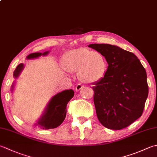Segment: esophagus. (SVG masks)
<instances>
[{
	"label": "esophagus",
	"instance_id": "esophagus-1",
	"mask_svg": "<svg viewBox=\"0 0 157 157\" xmlns=\"http://www.w3.org/2000/svg\"><path fill=\"white\" fill-rule=\"evenodd\" d=\"M83 87H84V86H82V84H78V85H77L76 86H75V90H76V91L80 90Z\"/></svg>",
	"mask_w": 157,
	"mask_h": 157
}]
</instances>
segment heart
Returning a JSON list of instances; mask_svg holds the SVG:
<instances>
[{
	"label": "heart",
	"mask_w": 157,
	"mask_h": 157,
	"mask_svg": "<svg viewBox=\"0 0 157 157\" xmlns=\"http://www.w3.org/2000/svg\"><path fill=\"white\" fill-rule=\"evenodd\" d=\"M63 69L67 72H77L78 79L85 84L99 82L107 71V60L99 51L80 48L67 52L62 60Z\"/></svg>",
	"instance_id": "heart-1"
}]
</instances>
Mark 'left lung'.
Listing matches in <instances>:
<instances>
[{"instance_id":"obj_1","label":"left lung","mask_w":157,"mask_h":157,"mask_svg":"<svg viewBox=\"0 0 157 157\" xmlns=\"http://www.w3.org/2000/svg\"><path fill=\"white\" fill-rule=\"evenodd\" d=\"M108 64L103 78L94 84V103L104 127L120 130L142 116L148 95L146 70L138 58L116 45L90 44Z\"/></svg>"}]
</instances>
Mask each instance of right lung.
<instances>
[{
	"instance_id": "add662e5",
	"label": "right lung",
	"mask_w": 157,
	"mask_h": 157,
	"mask_svg": "<svg viewBox=\"0 0 157 157\" xmlns=\"http://www.w3.org/2000/svg\"><path fill=\"white\" fill-rule=\"evenodd\" d=\"M49 51L45 52L44 53L36 52L29 54L26 57L27 59H33L41 56H46L49 54ZM24 64L20 63L18 64L13 72V77L17 79L20 75L21 72L24 69ZM14 88V82L11 86V92ZM74 96V91L72 89L63 90L60 93H57L52 97L50 101L46 106L44 113L38 121L35 124L42 129H50L58 127L63 123L67 113V105L69 101Z\"/></svg>"
}]
</instances>
